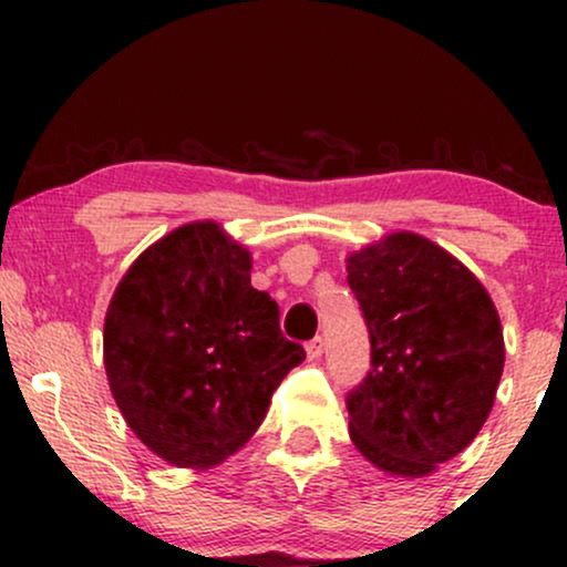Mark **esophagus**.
<instances>
[{
    "mask_svg": "<svg viewBox=\"0 0 567 567\" xmlns=\"http://www.w3.org/2000/svg\"><path fill=\"white\" fill-rule=\"evenodd\" d=\"M322 351H324V338L322 336L311 338V341L306 343V354H309V360H320Z\"/></svg>",
    "mask_w": 567,
    "mask_h": 567,
    "instance_id": "esophagus-1",
    "label": "esophagus"
}]
</instances>
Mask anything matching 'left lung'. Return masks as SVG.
Here are the masks:
<instances>
[{
    "label": "left lung",
    "instance_id": "obj_1",
    "mask_svg": "<svg viewBox=\"0 0 567 567\" xmlns=\"http://www.w3.org/2000/svg\"><path fill=\"white\" fill-rule=\"evenodd\" d=\"M370 333L349 434L381 472L426 477L477 437L504 373V330L477 277L445 247L394 231L347 258Z\"/></svg>",
    "mask_w": 567,
    "mask_h": 567
}]
</instances>
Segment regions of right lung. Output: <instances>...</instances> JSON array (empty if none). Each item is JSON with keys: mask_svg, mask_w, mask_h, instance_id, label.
<instances>
[{"mask_svg": "<svg viewBox=\"0 0 567 567\" xmlns=\"http://www.w3.org/2000/svg\"><path fill=\"white\" fill-rule=\"evenodd\" d=\"M250 269V250L224 226L194 220L146 247L116 285L103 322L109 386L167 464L210 470L237 453L306 360Z\"/></svg>", "mask_w": 567, "mask_h": 567, "instance_id": "obj_1", "label": "right lung"}]
</instances>
